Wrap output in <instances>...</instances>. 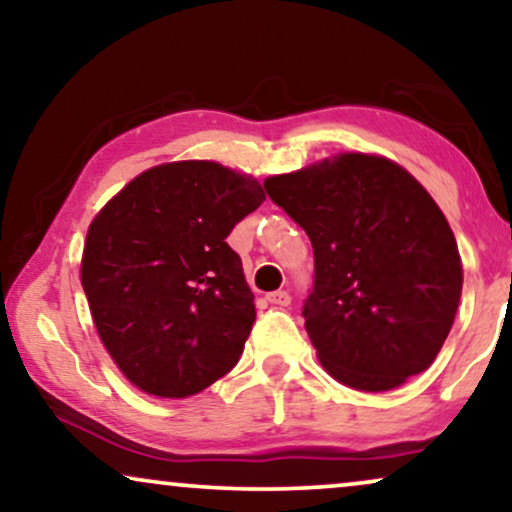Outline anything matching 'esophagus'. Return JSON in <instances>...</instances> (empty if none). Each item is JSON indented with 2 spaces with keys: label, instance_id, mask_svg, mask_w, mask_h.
<instances>
[{
  "label": "esophagus",
  "instance_id": "obj_1",
  "mask_svg": "<svg viewBox=\"0 0 512 512\" xmlns=\"http://www.w3.org/2000/svg\"><path fill=\"white\" fill-rule=\"evenodd\" d=\"M268 303L275 305V307H289L291 305L289 291H272V293H268Z\"/></svg>",
  "mask_w": 512,
  "mask_h": 512
}]
</instances>
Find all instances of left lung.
Listing matches in <instances>:
<instances>
[{"label": "left lung", "mask_w": 512, "mask_h": 512, "mask_svg": "<svg viewBox=\"0 0 512 512\" xmlns=\"http://www.w3.org/2000/svg\"><path fill=\"white\" fill-rule=\"evenodd\" d=\"M263 188L312 242L303 317L321 366L361 391L424 373L464 275L450 223L422 184L387 158L342 153Z\"/></svg>", "instance_id": "8db88e82"}]
</instances>
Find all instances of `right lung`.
<instances>
[{"mask_svg": "<svg viewBox=\"0 0 512 512\" xmlns=\"http://www.w3.org/2000/svg\"><path fill=\"white\" fill-rule=\"evenodd\" d=\"M263 200L256 179L184 160L139 174L90 223L81 284L135 387L184 398L240 361L256 307L226 237Z\"/></svg>", "mask_w": 512, "mask_h": 512, "instance_id": "1", "label": "right lung"}]
</instances>
